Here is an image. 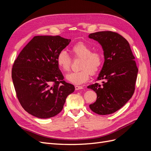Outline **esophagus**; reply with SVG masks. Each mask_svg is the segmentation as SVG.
Returning <instances> with one entry per match:
<instances>
[{"label":"esophagus","instance_id":"obj_1","mask_svg":"<svg viewBox=\"0 0 151 151\" xmlns=\"http://www.w3.org/2000/svg\"><path fill=\"white\" fill-rule=\"evenodd\" d=\"M75 89H76V90H79V89H83V86H75Z\"/></svg>","mask_w":151,"mask_h":151}]
</instances>
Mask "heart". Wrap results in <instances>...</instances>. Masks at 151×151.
I'll use <instances>...</instances> for the list:
<instances>
[{
    "label": "heart",
    "instance_id": "1",
    "mask_svg": "<svg viewBox=\"0 0 151 151\" xmlns=\"http://www.w3.org/2000/svg\"><path fill=\"white\" fill-rule=\"evenodd\" d=\"M74 59L81 58L79 71L72 72L67 76V79L74 84H83L89 79L90 75L97 74L101 68L103 56L101 52L93 51L92 48L83 42L77 43L70 50ZM57 63L64 73L70 71L72 60L66 52L61 51L57 57Z\"/></svg>",
    "mask_w": 151,
    "mask_h": 151
}]
</instances>
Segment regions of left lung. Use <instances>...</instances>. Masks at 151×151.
Instances as JSON below:
<instances>
[{
  "label": "left lung",
  "mask_w": 151,
  "mask_h": 151,
  "mask_svg": "<svg viewBox=\"0 0 151 151\" xmlns=\"http://www.w3.org/2000/svg\"><path fill=\"white\" fill-rule=\"evenodd\" d=\"M89 38L101 44L104 62L97 81L88 86L97 94V99L89 105L98 115H109L118 111L132 98L138 74L135 57L127 40L116 32L99 31L89 35Z\"/></svg>",
  "instance_id": "8db88e82"
}]
</instances>
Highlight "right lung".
Returning a JSON list of instances; mask_svg holds the SVG:
<instances>
[{"mask_svg": "<svg viewBox=\"0 0 151 151\" xmlns=\"http://www.w3.org/2000/svg\"><path fill=\"white\" fill-rule=\"evenodd\" d=\"M60 36H36L21 50L12 68L17 98L24 110L40 118L58 115L74 85L63 81L58 54L70 42Z\"/></svg>", "mask_w": 151, "mask_h": 151, "instance_id": "1", "label": "right lung"}]
</instances>
